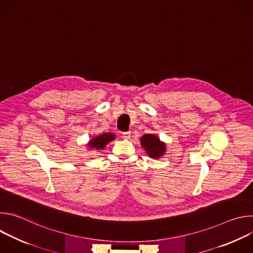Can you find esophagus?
Segmentation results:
<instances>
[{
    "instance_id": "34e87169",
    "label": "esophagus",
    "mask_w": 253,
    "mask_h": 253,
    "mask_svg": "<svg viewBox=\"0 0 253 253\" xmlns=\"http://www.w3.org/2000/svg\"><path fill=\"white\" fill-rule=\"evenodd\" d=\"M122 135H123V137H124L125 139H129V138H130V136H131V131L123 132V133H122Z\"/></svg>"
}]
</instances>
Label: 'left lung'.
<instances>
[{"instance_id": "obj_1", "label": "left lung", "mask_w": 253, "mask_h": 253, "mask_svg": "<svg viewBox=\"0 0 253 253\" xmlns=\"http://www.w3.org/2000/svg\"><path fill=\"white\" fill-rule=\"evenodd\" d=\"M141 145L145 148L146 153L153 158H158L165 152V145L153 134L144 135L141 138Z\"/></svg>"}]
</instances>
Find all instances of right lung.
<instances>
[{
	"label": "right lung",
	"instance_id": "1",
	"mask_svg": "<svg viewBox=\"0 0 253 253\" xmlns=\"http://www.w3.org/2000/svg\"><path fill=\"white\" fill-rule=\"evenodd\" d=\"M115 139V135L112 133H104L100 136H97L94 139H91L89 142V147L95 149H103L106 144Z\"/></svg>",
	"mask_w": 253,
	"mask_h": 253
}]
</instances>
